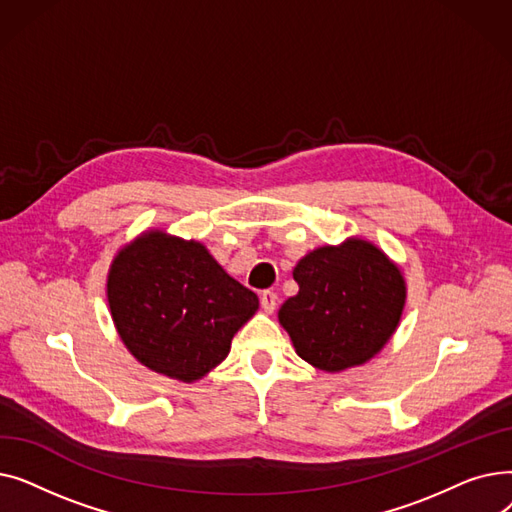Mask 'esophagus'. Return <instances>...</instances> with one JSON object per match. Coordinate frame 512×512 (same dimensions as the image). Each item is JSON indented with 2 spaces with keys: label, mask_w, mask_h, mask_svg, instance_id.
I'll return each instance as SVG.
<instances>
[{
  "label": "esophagus",
  "mask_w": 512,
  "mask_h": 512,
  "mask_svg": "<svg viewBox=\"0 0 512 512\" xmlns=\"http://www.w3.org/2000/svg\"><path fill=\"white\" fill-rule=\"evenodd\" d=\"M259 301H261V309H263L265 313H274L278 297H276V292H274V290H263V292H261V297H259Z\"/></svg>",
  "instance_id": "1"
}]
</instances>
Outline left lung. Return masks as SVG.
I'll return each instance as SVG.
<instances>
[{"mask_svg":"<svg viewBox=\"0 0 512 512\" xmlns=\"http://www.w3.org/2000/svg\"><path fill=\"white\" fill-rule=\"evenodd\" d=\"M299 292L278 311L297 355L340 373L365 365L394 336L407 303V280L378 245L348 236L309 251L292 270Z\"/></svg>","mask_w":512,"mask_h":512,"instance_id":"obj_1","label":"left lung"}]
</instances>
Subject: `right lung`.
<instances>
[{
	"mask_svg": "<svg viewBox=\"0 0 512 512\" xmlns=\"http://www.w3.org/2000/svg\"><path fill=\"white\" fill-rule=\"evenodd\" d=\"M107 305L134 359L193 384L228 357L259 299L226 274L203 242L151 228L116 253L107 272Z\"/></svg>",
	"mask_w": 512,
	"mask_h": 512,
	"instance_id": "obj_1",
	"label": "right lung"
}]
</instances>
